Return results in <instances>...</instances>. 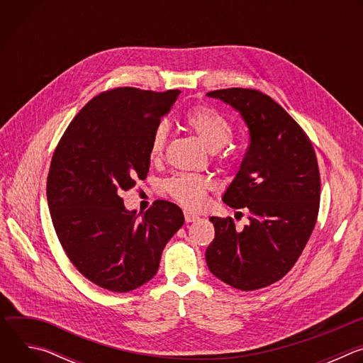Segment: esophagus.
Listing matches in <instances>:
<instances>
[{
    "label": "esophagus",
    "instance_id": "obj_1",
    "mask_svg": "<svg viewBox=\"0 0 363 363\" xmlns=\"http://www.w3.org/2000/svg\"><path fill=\"white\" fill-rule=\"evenodd\" d=\"M184 216H185V221H186V223H194V221H196V220L199 218L196 214H194V213H191V211H188V210L184 211Z\"/></svg>",
    "mask_w": 363,
    "mask_h": 363
}]
</instances>
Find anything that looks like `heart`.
<instances>
[{
    "mask_svg": "<svg viewBox=\"0 0 363 363\" xmlns=\"http://www.w3.org/2000/svg\"><path fill=\"white\" fill-rule=\"evenodd\" d=\"M185 123L211 150H218L228 143L233 135L230 122L217 111L208 106H195L185 113ZM169 128L167 122H160L153 129L149 153L152 160H160L168 140ZM167 191L181 205L189 210H202L206 205V195L213 188V179L206 175L178 174L165 184Z\"/></svg>",
    "mask_w": 363,
    "mask_h": 363,
    "instance_id": "1",
    "label": "heart"
}]
</instances>
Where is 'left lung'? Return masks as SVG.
Segmentation results:
<instances>
[{"label":"left lung","mask_w":363,"mask_h":363,"mask_svg":"<svg viewBox=\"0 0 363 363\" xmlns=\"http://www.w3.org/2000/svg\"><path fill=\"white\" fill-rule=\"evenodd\" d=\"M206 96L240 112L250 145L223 201L248 210L250 224L211 217L216 237L205 251L210 272L242 291L283 279L298 260L316 225L320 175L312 142L270 96L231 87Z\"/></svg>","instance_id":"left-lung-1"}]
</instances>
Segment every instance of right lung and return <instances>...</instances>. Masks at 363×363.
Listing matches in <instances>:
<instances>
[{
    "mask_svg": "<svg viewBox=\"0 0 363 363\" xmlns=\"http://www.w3.org/2000/svg\"><path fill=\"white\" fill-rule=\"evenodd\" d=\"M179 93L103 91L77 113L55 150L47 177L51 221L69 260L101 289L126 293L147 283L184 224L169 201H155L139 218L121 196L146 178L153 129Z\"/></svg>",
    "mask_w": 363,
    "mask_h": 363,
    "instance_id": "right-lung-1",
    "label": "right lung"
}]
</instances>
